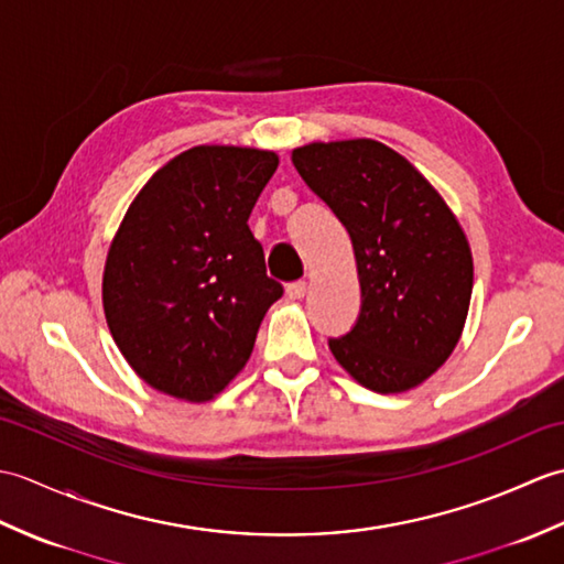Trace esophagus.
Wrapping results in <instances>:
<instances>
[{"mask_svg": "<svg viewBox=\"0 0 564 564\" xmlns=\"http://www.w3.org/2000/svg\"><path fill=\"white\" fill-rule=\"evenodd\" d=\"M285 293H289L291 301H301V297H305V293H307V283L305 281H293Z\"/></svg>", "mask_w": 564, "mask_h": 564, "instance_id": "1", "label": "esophagus"}]
</instances>
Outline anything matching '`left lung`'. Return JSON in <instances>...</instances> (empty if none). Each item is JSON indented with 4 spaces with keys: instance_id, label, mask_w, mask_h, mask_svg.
Here are the masks:
<instances>
[{
    "instance_id": "8db88e82",
    "label": "left lung",
    "mask_w": 564,
    "mask_h": 564,
    "mask_svg": "<svg viewBox=\"0 0 564 564\" xmlns=\"http://www.w3.org/2000/svg\"><path fill=\"white\" fill-rule=\"evenodd\" d=\"M303 182L351 237L361 313L329 339L364 388H416L446 364L470 307L473 254L438 191L382 142L358 138L293 150Z\"/></svg>"
}]
</instances>
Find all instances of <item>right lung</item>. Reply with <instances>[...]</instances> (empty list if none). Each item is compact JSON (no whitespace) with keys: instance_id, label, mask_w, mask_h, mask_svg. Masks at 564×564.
<instances>
[{"instance_id":"1","label":"right lung","mask_w":564,"mask_h":564,"mask_svg":"<svg viewBox=\"0 0 564 564\" xmlns=\"http://www.w3.org/2000/svg\"><path fill=\"white\" fill-rule=\"evenodd\" d=\"M279 158L198 145L154 172L130 203L104 267V313L135 373L206 402L249 361L283 285L267 275L249 213Z\"/></svg>"}]
</instances>
